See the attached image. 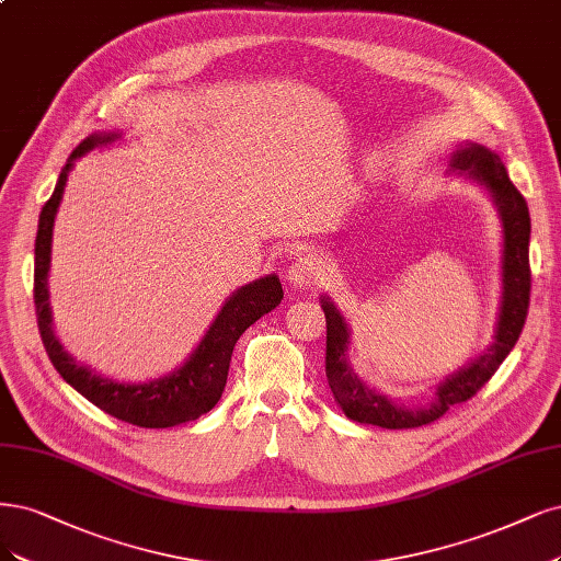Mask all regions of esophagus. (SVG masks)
I'll use <instances>...</instances> for the list:
<instances>
[{
	"label": "esophagus",
	"instance_id": "esophagus-1",
	"mask_svg": "<svg viewBox=\"0 0 561 561\" xmlns=\"http://www.w3.org/2000/svg\"><path fill=\"white\" fill-rule=\"evenodd\" d=\"M320 272H322L320 262L311 255H306V257L295 260L293 266L287 268V283L293 285L295 289H306V287H311V285L318 283Z\"/></svg>",
	"mask_w": 561,
	"mask_h": 561
}]
</instances>
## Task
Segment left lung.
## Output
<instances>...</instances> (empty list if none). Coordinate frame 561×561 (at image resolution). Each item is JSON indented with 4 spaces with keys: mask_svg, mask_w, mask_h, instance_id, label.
<instances>
[{
    "mask_svg": "<svg viewBox=\"0 0 561 561\" xmlns=\"http://www.w3.org/2000/svg\"><path fill=\"white\" fill-rule=\"evenodd\" d=\"M448 171L482 187L490 195L504 234L501 250V301L492 343L459 371L436 385L427 403L405 405L388 394L369 388L351 364V327L330 297H320L327 318V380L345 417L359 424H374L382 430H413L430 424L446 413L450 405L471 399L485 385L499 364L515 347L529 308V234L531 220L525 197L511 183L508 171L494 150L467 141L459 144L448 162Z\"/></svg>",
    "mask_w": 561,
    "mask_h": 561,
    "instance_id": "1",
    "label": "left lung"
}]
</instances>
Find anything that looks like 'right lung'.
Here are the masks:
<instances>
[{"mask_svg": "<svg viewBox=\"0 0 561 561\" xmlns=\"http://www.w3.org/2000/svg\"><path fill=\"white\" fill-rule=\"evenodd\" d=\"M118 139H123V131H94L76 146L60 179L55 183L50 199L42 208L34 243L36 322L53 366L76 392L92 401L96 409H102L104 413L123 422L137 424V427L146 430H167L202 417L220 401L225 392L231 353H234L239 336L264 313L274 311L283 299V287L276 274H268L239 287L237 293H231L195 351L190 353V357L179 369H173L162 378L148 382H125L96 374L88 364L76 362V357L65 351V345L55 336L53 330V311L48 301L53 227L73 162L88 156L90 150L111 146Z\"/></svg>", "mask_w": 561, "mask_h": 561, "instance_id": "obj_1", "label": "right lung"}]
</instances>
